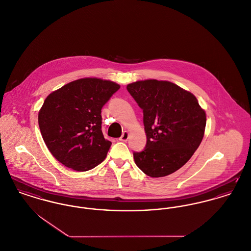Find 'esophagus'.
<instances>
[{
    "instance_id": "34e87169",
    "label": "esophagus",
    "mask_w": 251,
    "mask_h": 251,
    "mask_svg": "<svg viewBox=\"0 0 251 251\" xmlns=\"http://www.w3.org/2000/svg\"><path fill=\"white\" fill-rule=\"evenodd\" d=\"M128 139H129V133L127 131H125L124 133H122V135L119 138V140L123 141V142H126Z\"/></svg>"
}]
</instances>
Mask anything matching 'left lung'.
<instances>
[{
	"label": "left lung",
	"mask_w": 251,
	"mask_h": 251,
	"mask_svg": "<svg viewBox=\"0 0 251 251\" xmlns=\"http://www.w3.org/2000/svg\"><path fill=\"white\" fill-rule=\"evenodd\" d=\"M127 90L143 110L147 136L145 149L133 152L136 166L151 177L176 172L204 137L206 112L193 94L167 80H138Z\"/></svg>",
	"instance_id": "obj_1"
}]
</instances>
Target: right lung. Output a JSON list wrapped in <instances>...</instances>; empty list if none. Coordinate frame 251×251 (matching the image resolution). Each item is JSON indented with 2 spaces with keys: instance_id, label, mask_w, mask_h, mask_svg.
<instances>
[{
  "instance_id": "obj_1",
  "label": "right lung",
  "mask_w": 251,
  "mask_h": 251,
  "mask_svg": "<svg viewBox=\"0 0 251 251\" xmlns=\"http://www.w3.org/2000/svg\"><path fill=\"white\" fill-rule=\"evenodd\" d=\"M119 88L111 80L84 77L47 96L39 112V127L58 161L76 172L103 161L112 142L101 131V108Z\"/></svg>"
}]
</instances>
